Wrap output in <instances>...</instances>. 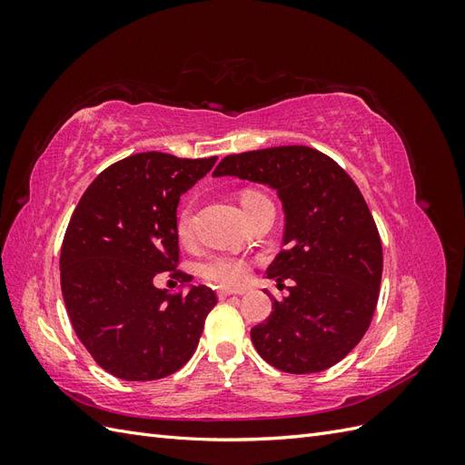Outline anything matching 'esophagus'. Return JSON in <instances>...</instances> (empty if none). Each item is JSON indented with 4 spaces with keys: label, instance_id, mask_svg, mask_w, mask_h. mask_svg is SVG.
Segmentation results:
<instances>
[{
    "label": "esophagus",
    "instance_id": "1",
    "mask_svg": "<svg viewBox=\"0 0 465 465\" xmlns=\"http://www.w3.org/2000/svg\"><path fill=\"white\" fill-rule=\"evenodd\" d=\"M217 294H219V299H227V297H232V294H242V292H234V291H229V289H219Z\"/></svg>",
    "mask_w": 465,
    "mask_h": 465
}]
</instances>
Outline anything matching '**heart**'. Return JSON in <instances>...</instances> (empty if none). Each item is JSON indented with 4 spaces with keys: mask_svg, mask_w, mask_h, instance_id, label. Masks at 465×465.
Here are the masks:
<instances>
[{
    "mask_svg": "<svg viewBox=\"0 0 465 465\" xmlns=\"http://www.w3.org/2000/svg\"><path fill=\"white\" fill-rule=\"evenodd\" d=\"M265 198L258 192L246 190L241 195V203L242 209H250L252 205H256L258 202H263ZM176 234L182 242H190L193 236V229H192V205H184L180 209V213L176 217ZM200 273L215 283L219 287H229V289H236L242 287L248 277H250V262L236 256V254H227V252H217V254L207 256L202 265H200Z\"/></svg>",
    "mask_w": 465,
    "mask_h": 465,
    "instance_id": "heart-1",
    "label": "heart"
}]
</instances>
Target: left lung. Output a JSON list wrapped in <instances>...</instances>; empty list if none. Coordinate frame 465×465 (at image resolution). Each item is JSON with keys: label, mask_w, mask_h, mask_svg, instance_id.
I'll list each match as a JSON object with an SVG mask.
<instances>
[{"label": "left lung", "mask_w": 465, "mask_h": 465, "mask_svg": "<svg viewBox=\"0 0 465 465\" xmlns=\"http://www.w3.org/2000/svg\"><path fill=\"white\" fill-rule=\"evenodd\" d=\"M213 176H236L277 192L283 246L267 267L277 289L272 314L252 328L260 357L291 374L326 371L369 330L382 279V242L361 190L328 154L285 145L229 154Z\"/></svg>", "instance_id": "1"}]
</instances>
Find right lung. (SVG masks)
Masks as SVG:
<instances>
[{"mask_svg":"<svg viewBox=\"0 0 465 465\" xmlns=\"http://www.w3.org/2000/svg\"><path fill=\"white\" fill-rule=\"evenodd\" d=\"M217 157L178 159L139 153L110 164L83 193L62 244V294L72 326L106 372L130 382L184 367L217 304L205 285L171 294L154 277L176 270L180 195Z\"/></svg>","mask_w":465,"mask_h":465,"instance_id":"add662e5","label":"right lung"}]
</instances>
